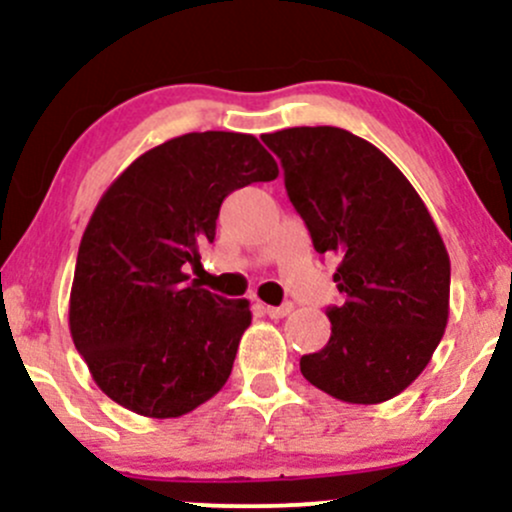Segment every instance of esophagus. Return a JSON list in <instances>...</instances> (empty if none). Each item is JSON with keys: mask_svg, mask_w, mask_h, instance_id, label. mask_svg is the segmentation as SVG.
Returning a JSON list of instances; mask_svg holds the SVG:
<instances>
[{"mask_svg": "<svg viewBox=\"0 0 512 512\" xmlns=\"http://www.w3.org/2000/svg\"><path fill=\"white\" fill-rule=\"evenodd\" d=\"M265 314L267 317H272V319H282V317H287L289 312H292V304H282V307H270V304H265Z\"/></svg>", "mask_w": 512, "mask_h": 512, "instance_id": "1", "label": "esophagus"}]
</instances>
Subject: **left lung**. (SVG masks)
Returning a JSON list of instances; mask_svg holds the SVG:
<instances>
[{"label": "left lung", "mask_w": 512, "mask_h": 512, "mask_svg": "<svg viewBox=\"0 0 512 512\" xmlns=\"http://www.w3.org/2000/svg\"><path fill=\"white\" fill-rule=\"evenodd\" d=\"M314 250L339 257L344 294L327 347L302 376L347 404H381L418 379L448 324L451 260L406 175L376 146L334 126L265 133Z\"/></svg>", "instance_id": "left-lung-1"}]
</instances>
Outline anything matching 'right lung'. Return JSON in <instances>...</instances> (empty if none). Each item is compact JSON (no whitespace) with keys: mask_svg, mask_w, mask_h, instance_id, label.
<instances>
[{"mask_svg":"<svg viewBox=\"0 0 512 512\" xmlns=\"http://www.w3.org/2000/svg\"><path fill=\"white\" fill-rule=\"evenodd\" d=\"M280 175L250 133L170 138L108 185L86 225L69 297V329L96 386L123 409L178 418L213 399L250 327L247 299L193 282L232 190Z\"/></svg>","mask_w":512,"mask_h":512,"instance_id":"add662e5","label":"right lung"}]
</instances>
